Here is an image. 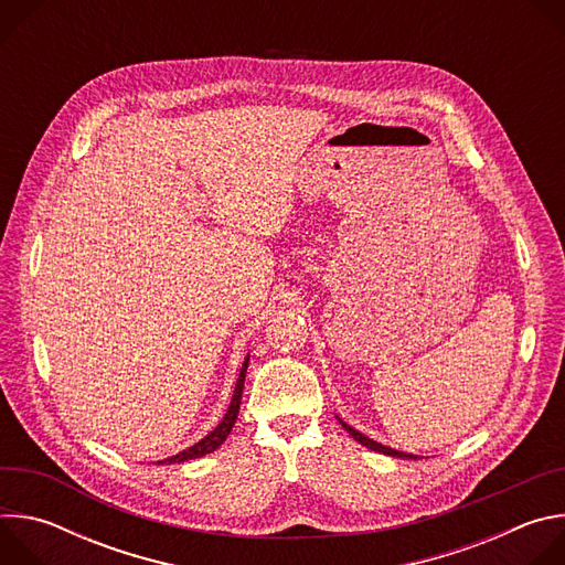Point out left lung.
<instances>
[{"instance_id":"8db88e82","label":"left lung","mask_w":565,"mask_h":565,"mask_svg":"<svg viewBox=\"0 0 565 565\" xmlns=\"http://www.w3.org/2000/svg\"><path fill=\"white\" fill-rule=\"evenodd\" d=\"M340 425L349 431V436H353L360 445H364V447H369V449H373V451H380V454H384V456H393V458H409V460H416V458H418V456H414V454L397 451V449H391V447H386V445H382V443H375L373 438H369V436L360 434L358 429H353V427H351V425H347L344 420H340Z\"/></svg>"}]
</instances>
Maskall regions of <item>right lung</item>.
<instances>
[{
  "label": "right lung",
  "mask_w": 565,
  "mask_h": 565,
  "mask_svg": "<svg viewBox=\"0 0 565 565\" xmlns=\"http://www.w3.org/2000/svg\"><path fill=\"white\" fill-rule=\"evenodd\" d=\"M248 362H250V355L246 358L244 366H241V373H238V380H236V386H234V393H232V399H230V407L223 416V420L205 436L201 438L199 443H194L192 447L179 451L177 456L172 458H166V460H158V465H172V462H185V460H194V458H201L205 454H212L214 449H218L223 445V440L230 436L234 423H236V416H238V405H241V393H244V382H246V371H248Z\"/></svg>",
  "instance_id": "obj_1"
}]
</instances>
